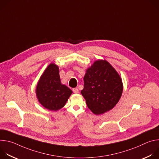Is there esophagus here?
I'll return each mask as SVG.
<instances>
[{"label": "esophagus", "mask_w": 159, "mask_h": 159, "mask_svg": "<svg viewBox=\"0 0 159 159\" xmlns=\"http://www.w3.org/2000/svg\"><path fill=\"white\" fill-rule=\"evenodd\" d=\"M72 90H73V92H74L75 94H77V93H79V89H78L77 88H74V89H72Z\"/></svg>", "instance_id": "1"}]
</instances>
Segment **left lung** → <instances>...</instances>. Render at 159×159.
Instances as JSON below:
<instances>
[{
	"label": "left lung",
	"instance_id": "left-lung-1",
	"mask_svg": "<svg viewBox=\"0 0 159 159\" xmlns=\"http://www.w3.org/2000/svg\"><path fill=\"white\" fill-rule=\"evenodd\" d=\"M81 94L89 109L101 115L115 107L123 93L120 76L107 61L98 60L87 70Z\"/></svg>",
	"mask_w": 159,
	"mask_h": 159
}]
</instances>
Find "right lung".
Instances as JSON below:
<instances>
[{"instance_id":"1","label":"right lung","mask_w":159,"mask_h":159,"mask_svg":"<svg viewBox=\"0 0 159 159\" xmlns=\"http://www.w3.org/2000/svg\"><path fill=\"white\" fill-rule=\"evenodd\" d=\"M72 93L69 87L61 84L58 66L54 63L49 65L36 87L39 102L48 110L57 111L65 106Z\"/></svg>"}]
</instances>
